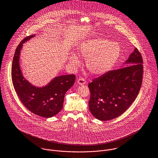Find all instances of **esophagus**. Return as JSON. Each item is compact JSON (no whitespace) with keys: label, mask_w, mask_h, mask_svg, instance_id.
<instances>
[{"label":"esophagus","mask_w":158,"mask_h":158,"mask_svg":"<svg viewBox=\"0 0 158 158\" xmlns=\"http://www.w3.org/2000/svg\"><path fill=\"white\" fill-rule=\"evenodd\" d=\"M77 84L79 85H83L85 84L86 82H85V80L83 78L81 77V78H79V79H77Z\"/></svg>","instance_id":"1"}]
</instances>
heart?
Returning <instances> with one entry per match:
<instances>
[{
	"mask_svg": "<svg viewBox=\"0 0 158 158\" xmlns=\"http://www.w3.org/2000/svg\"><path fill=\"white\" fill-rule=\"evenodd\" d=\"M78 52L86 59V66L92 75H101L110 71L115 64L120 54V46L108 39L96 38L84 41L78 47ZM73 66L79 65L75 54L69 57Z\"/></svg>",
	"mask_w": 158,
	"mask_h": 158,
	"instance_id": "b5f03b06",
	"label": "heart"
}]
</instances>
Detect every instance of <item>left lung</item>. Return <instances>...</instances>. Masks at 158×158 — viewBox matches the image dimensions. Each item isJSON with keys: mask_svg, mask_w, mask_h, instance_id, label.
<instances>
[{"mask_svg": "<svg viewBox=\"0 0 158 158\" xmlns=\"http://www.w3.org/2000/svg\"><path fill=\"white\" fill-rule=\"evenodd\" d=\"M143 60L135 48L123 66L109 71L89 83V110L99 120L118 117L131 105L140 89Z\"/></svg>", "mask_w": 158, "mask_h": 158, "instance_id": "1", "label": "left lung"}]
</instances>
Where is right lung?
<instances>
[{"instance_id": "1", "label": "right lung", "mask_w": 158, "mask_h": 158, "mask_svg": "<svg viewBox=\"0 0 158 158\" xmlns=\"http://www.w3.org/2000/svg\"><path fill=\"white\" fill-rule=\"evenodd\" d=\"M35 35L24 38L16 49L12 64V83L18 96L28 110L40 117L50 118L61 110L65 94L73 85L75 76L55 77L42 87L35 86L27 80L20 68V54L23 44Z\"/></svg>"}]
</instances>
